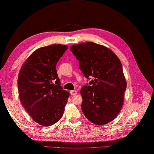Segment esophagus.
Listing matches in <instances>:
<instances>
[{
    "label": "esophagus",
    "mask_w": 154,
    "mask_h": 154,
    "mask_svg": "<svg viewBox=\"0 0 154 154\" xmlns=\"http://www.w3.org/2000/svg\"><path fill=\"white\" fill-rule=\"evenodd\" d=\"M70 93H71V95H76L78 94V91L76 90H72L70 91Z\"/></svg>",
    "instance_id": "1"
}]
</instances>
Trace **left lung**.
<instances>
[{
	"mask_svg": "<svg viewBox=\"0 0 154 154\" xmlns=\"http://www.w3.org/2000/svg\"><path fill=\"white\" fill-rule=\"evenodd\" d=\"M71 51L84 76L93 77L80 91L83 113L97 125L112 122L122 108L127 88L119 59L110 49L91 42L72 45Z\"/></svg>",
	"mask_w": 154,
	"mask_h": 154,
	"instance_id": "obj_1",
	"label": "left lung"
}]
</instances>
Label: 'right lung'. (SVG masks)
Listing matches in <instances>:
<instances>
[{
	"instance_id": "obj_1",
	"label": "right lung",
	"mask_w": 154,
	"mask_h": 154,
	"mask_svg": "<svg viewBox=\"0 0 154 154\" xmlns=\"http://www.w3.org/2000/svg\"><path fill=\"white\" fill-rule=\"evenodd\" d=\"M68 47L53 44L35 51L18 76L22 106L35 122L49 127L62 118L69 92L60 85L56 66Z\"/></svg>"
}]
</instances>
